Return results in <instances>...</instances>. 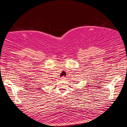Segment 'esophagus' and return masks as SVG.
<instances>
[{
    "label": "esophagus",
    "instance_id": "1",
    "mask_svg": "<svg viewBox=\"0 0 127 127\" xmlns=\"http://www.w3.org/2000/svg\"><path fill=\"white\" fill-rule=\"evenodd\" d=\"M66 79V78H65V76H63V77L61 78V79L62 80H64V79Z\"/></svg>",
    "mask_w": 127,
    "mask_h": 127
}]
</instances>
